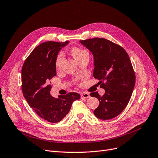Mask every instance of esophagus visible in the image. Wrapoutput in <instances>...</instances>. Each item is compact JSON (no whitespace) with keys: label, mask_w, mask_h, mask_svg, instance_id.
Listing matches in <instances>:
<instances>
[{"label":"esophagus","mask_w":158,"mask_h":158,"mask_svg":"<svg viewBox=\"0 0 158 158\" xmlns=\"http://www.w3.org/2000/svg\"><path fill=\"white\" fill-rule=\"evenodd\" d=\"M89 97H90L89 94H88L87 93H84L81 94V98H89Z\"/></svg>","instance_id":"esophagus-1"}]
</instances>
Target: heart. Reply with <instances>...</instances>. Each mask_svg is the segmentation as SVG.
<instances>
[{
  "mask_svg": "<svg viewBox=\"0 0 158 158\" xmlns=\"http://www.w3.org/2000/svg\"><path fill=\"white\" fill-rule=\"evenodd\" d=\"M71 53L73 55V56L74 57V58L77 60L79 57L83 56L85 54L88 53V52L84 49H80L78 48H74L71 50ZM63 60H64V54L62 53V52H60V53L58 54V55L56 58V60L55 65H56V67L57 69H59L60 67H61Z\"/></svg>",
  "mask_w": 158,
  "mask_h": 158,
  "instance_id": "obj_1",
  "label": "heart"
}]
</instances>
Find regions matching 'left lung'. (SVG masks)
Segmentation results:
<instances>
[{
  "mask_svg": "<svg viewBox=\"0 0 158 158\" xmlns=\"http://www.w3.org/2000/svg\"><path fill=\"white\" fill-rule=\"evenodd\" d=\"M79 42L93 54V76L106 91L102 96L98 92L90 94L100 102L94 114L101 119L114 118L127 106L136 82L130 58L122 47L107 39L94 38Z\"/></svg>",
  "mask_w": 158,
  "mask_h": 158,
  "instance_id": "left-lung-1",
  "label": "left lung"
}]
</instances>
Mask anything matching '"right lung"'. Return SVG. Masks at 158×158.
<instances>
[{"instance_id": "add662e5", "label": "right lung", "mask_w": 158, "mask_h": 158, "mask_svg": "<svg viewBox=\"0 0 158 158\" xmlns=\"http://www.w3.org/2000/svg\"><path fill=\"white\" fill-rule=\"evenodd\" d=\"M69 44L46 42L34 49L22 69V90L29 106L40 118L58 123L68 114L74 101L80 95L69 93L57 98L50 94L49 80L56 76V60L59 51Z\"/></svg>"}]
</instances>
